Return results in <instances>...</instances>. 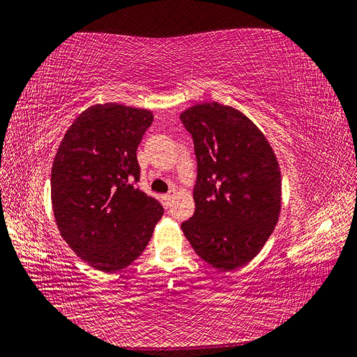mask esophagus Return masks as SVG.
I'll list each match as a JSON object with an SVG mask.
<instances>
[{
	"instance_id": "34e87169",
	"label": "esophagus",
	"mask_w": 357,
	"mask_h": 357,
	"mask_svg": "<svg viewBox=\"0 0 357 357\" xmlns=\"http://www.w3.org/2000/svg\"><path fill=\"white\" fill-rule=\"evenodd\" d=\"M174 194H175V191L172 190V191H169L167 194H165V195H163V200H165L166 207H169V206H170V202H172V199H174Z\"/></svg>"
}]
</instances>
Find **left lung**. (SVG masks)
<instances>
[{"mask_svg":"<svg viewBox=\"0 0 357 357\" xmlns=\"http://www.w3.org/2000/svg\"><path fill=\"white\" fill-rule=\"evenodd\" d=\"M194 141L195 210L181 225L194 252L220 271L244 266L265 245L281 210L271 145L241 112L218 102L181 114Z\"/></svg>","mask_w":357,"mask_h":357,"instance_id":"1","label":"left lung"}]
</instances>
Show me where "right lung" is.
<instances>
[{"instance_id": "right-lung-1", "label": "right lung", "mask_w": 357, "mask_h": 357, "mask_svg": "<svg viewBox=\"0 0 357 357\" xmlns=\"http://www.w3.org/2000/svg\"><path fill=\"white\" fill-rule=\"evenodd\" d=\"M153 113L105 102L72 123L51 170V202L64 241L89 266L113 273L147 247L165 210L138 188L137 149Z\"/></svg>"}]
</instances>
